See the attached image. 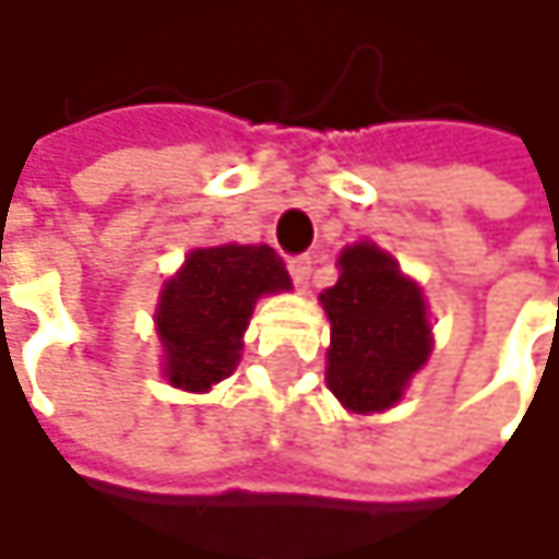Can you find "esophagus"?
I'll use <instances>...</instances> for the list:
<instances>
[{
	"label": "esophagus",
	"mask_w": 559,
	"mask_h": 559,
	"mask_svg": "<svg viewBox=\"0 0 559 559\" xmlns=\"http://www.w3.org/2000/svg\"><path fill=\"white\" fill-rule=\"evenodd\" d=\"M287 272H290V278L297 287H307V281H310V272H313V262H310V255H297V259H290L287 262Z\"/></svg>",
	"instance_id": "34e87169"
}]
</instances>
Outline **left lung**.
<instances>
[{
  "mask_svg": "<svg viewBox=\"0 0 559 559\" xmlns=\"http://www.w3.org/2000/svg\"><path fill=\"white\" fill-rule=\"evenodd\" d=\"M340 281L320 294L330 317L326 385L356 414L385 411L430 356L420 287L372 242L340 255Z\"/></svg>",
  "mask_w": 559,
  "mask_h": 559,
  "instance_id": "1",
  "label": "left lung"
}]
</instances>
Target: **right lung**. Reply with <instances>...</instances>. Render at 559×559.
<instances>
[{"mask_svg": "<svg viewBox=\"0 0 559 559\" xmlns=\"http://www.w3.org/2000/svg\"><path fill=\"white\" fill-rule=\"evenodd\" d=\"M290 287L281 255L269 246H213L190 252L158 304L170 385L206 391L223 382L242 349L252 307L262 294Z\"/></svg>", "mask_w": 559, "mask_h": 559, "instance_id": "right-lung-1", "label": "right lung"}]
</instances>
